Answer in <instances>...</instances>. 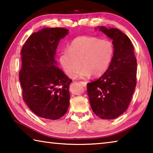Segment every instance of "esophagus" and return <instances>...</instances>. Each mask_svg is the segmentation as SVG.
<instances>
[{"mask_svg": "<svg viewBox=\"0 0 153 153\" xmlns=\"http://www.w3.org/2000/svg\"><path fill=\"white\" fill-rule=\"evenodd\" d=\"M80 83H81V84L83 86H84V87H86V86L87 83H86V82H80Z\"/></svg>", "mask_w": 153, "mask_h": 153, "instance_id": "1", "label": "esophagus"}]
</instances>
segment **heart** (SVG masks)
Returning a JSON list of instances; mask_svg holds the SVG:
<instances>
[{
    "instance_id": "b5f03b06",
    "label": "heart",
    "mask_w": 153,
    "mask_h": 153,
    "mask_svg": "<svg viewBox=\"0 0 153 153\" xmlns=\"http://www.w3.org/2000/svg\"><path fill=\"white\" fill-rule=\"evenodd\" d=\"M114 55L111 41L97 37L81 36L71 41L69 50L62 52L59 62L67 76L74 78H87L102 76L109 67Z\"/></svg>"
}]
</instances>
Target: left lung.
<instances>
[{
  "instance_id": "8db88e82",
  "label": "left lung",
  "mask_w": 153,
  "mask_h": 153,
  "mask_svg": "<svg viewBox=\"0 0 153 153\" xmlns=\"http://www.w3.org/2000/svg\"><path fill=\"white\" fill-rule=\"evenodd\" d=\"M113 40L114 55L107 71L87 85L91 108L102 120H113L125 112L136 85L137 61L132 43L120 30L95 28Z\"/></svg>"
}]
</instances>
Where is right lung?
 Instances as JSON below:
<instances>
[{
	"mask_svg": "<svg viewBox=\"0 0 153 153\" xmlns=\"http://www.w3.org/2000/svg\"><path fill=\"white\" fill-rule=\"evenodd\" d=\"M68 33L62 27L42 28L27 38L21 51L23 98L33 113L47 120L61 118L69 106L72 81L55 59L59 41Z\"/></svg>",
	"mask_w": 153,
	"mask_h": 153,
	"instance_id": "1",
	"label": "right lung"
}]
</instances>
